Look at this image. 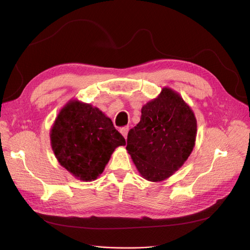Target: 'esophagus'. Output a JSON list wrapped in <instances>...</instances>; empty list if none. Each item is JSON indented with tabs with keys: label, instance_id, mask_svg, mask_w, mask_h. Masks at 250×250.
Here are the masks:
<instances>
[{
	"label": "esophagus",
	"instance_id": "1",
	"mask_svg": "<svg viewBox=\"0 0 250 250\" xmlns=\"http://www.w3.org/2000/svg\"><path fill=\"white\" fill-rule=\"evenodd\" d=\"M128 130H129V128H128V126H126V127H123V128H121V133H122V135L123 137L126 139L127 138V134H128Z\"/></svg>",
	"mask_w": 250,
	"mask_h": 250
}]
</instances>
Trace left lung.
I'll list each match as a JSON object with an SVG mask.
<instances>
[{
    "instance_id": "1",
    "label": "left lung",
    "mask_w": 250,
    "mask_h": 250,
    "mask_svg": "<svg viewBox=\"0 0 250 250\" xmlns=\"http://www.w3.org/2000/svg\"><path fill=\"white\" fill-rule=\"evenodd\" d=\"M196 135L193 109L177 92L165 86L143 105L140 122L128 132L126 150L143 178L161 183L183 167Z\"/></svg>"
}]
</instances>
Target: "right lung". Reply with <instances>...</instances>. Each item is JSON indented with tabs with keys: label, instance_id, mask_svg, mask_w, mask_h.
I'll return each instance as SVG.
<instances>
[{
	"label": "right lung",
	"instance_id": "right-lung-1",
	"mask_svg": "<svg viewBox=\"0 0 250 250\" xmlns=\"http://www.w3.org/2000/svg\"><path fill=\"white\" fill-rule=\"evenodd\" d=\"M50 142L60 166L82 181L99 177L113 151L126 144L103 111L78 99L67 101L59 110Z\"/></svg>",
	"mask_w": 250,
	"mask_h": 250
}]
</instances>
